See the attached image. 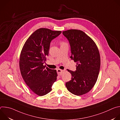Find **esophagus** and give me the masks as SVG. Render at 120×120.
Wrapping results in <instances>:
<instances>
[{"label": "esophagus", "mask_w": 120, "mask_h": 120, "mask_svg": "<svg viewBox=\"0 0 120 120\" xmlns=\"http://www.w3.org/2000/svg\"><path fill=\"white\" fill-rule=\"evenodd\" d=\"M63 72V70L60 69H57V73L58 75H61L62 74V73Z\"/></svg>", "instance_id": "1"}]
</instances>
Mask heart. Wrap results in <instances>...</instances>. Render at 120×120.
Here are the masks:
<instances>
[{"instance_id": "b5f03b06", "label": "heart", "mask_w": 120, "mask_h": 120, "mask_svg": "<svg viewBox=\"0 0 120 120\" xmlns=\"http://www.w3.org/2000/svg\"><path fill=\"white\" fill-rule=\"evenodd\" d=\"M64 44V43L63 42H62V43H61V45H62V44Z\"/></svg>"}]
</instances>
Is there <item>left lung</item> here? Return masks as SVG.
<instances>
[{
  "mask_svg": "<svg viewBox=\"0 0 120 120\" xmlns=\"http://www.w3.org/2000/svg\"><path fill=\"white\" fill-rule=\"evenodd\" d=\"M70 44V58L76 62V70H68L71 80L65 83L67 90L76 95L89 92L96 82L100 71L101 60L94 42L84 32L76 29L63 32Z\"/></svg>",
  "mask_w": 120,
  "mask_h": 120,
  "instance_id": "1",
  "label": "left lung"
}]
</instances>
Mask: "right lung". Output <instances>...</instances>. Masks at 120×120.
I'll list each match as a JSON object with an SVG mask.
<instances>
[{
	"label": "right lung",
	"mask_w": 120,
	"mask_h": 120,
	"mask_svg": "<svg viewBox=\"0 0 120 120\" xmlns=\"http://www.w3.org/2000/svg\"><path fill=\"white\" fill-rule=\"evenodd\" d=\"M61 33L39 28L29 37L22 49L19 59L22 76L29 88L39 96L51 91L57 79L56 70L49 69L43 64L48 55L51 42Z\"/></svg>",
	"instance_id": "obj_1"
}]
</instances>
